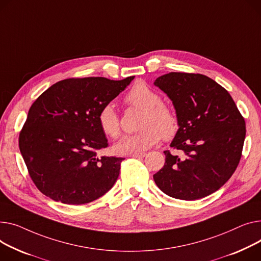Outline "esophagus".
I'll return each instance as SVG.
<instances>
[{
    "instance_id": "obj_1",
    "label": "esophagus",
    "mask_w": 261,
    "mask_h": 261,
    "mask_svg": "<svg viewBox=\"0 0 261 261\" xmlns=\"http://www.w3.org/2000/svg\"><path fill=\"white\" fill-rule=\"evenodd\" d=\"M146 155H147V153H136V154H131L130 156L134 159H143Z\"/></svg>"
}]
</instances>
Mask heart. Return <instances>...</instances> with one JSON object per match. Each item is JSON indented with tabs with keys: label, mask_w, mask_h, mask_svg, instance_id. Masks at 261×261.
<instances>
[{
	"label": "heart",
	"mask_w": 261,
	"mask_h": 261,
	"mask_svg": "<svg viewBox=\"0 0 261 261\" xmlns=\"http://www.w3.org/2000/svg\"><path fill=\"white\" fill-rule=\"evenodd\" d=\"M130 107L143 110L137 129L133 135H127L114 146L119 154L143 153L158 144L163 137L171 141L179 131L177 114L170 106L163 102L162 96L145 83H136L126 96ZM97 123L101 132L108 137H119L121 133L120 119L112 105L103 106L97 115Z\"/></svg>",
	"instance_id": "b5f03b06"
}]
</instances>
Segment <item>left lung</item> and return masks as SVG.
I'll use <instances>...</instances> for the list:
<instances>
[{"mask_svg":"<svg viewBox=\"0 0 261 261\" xmlns=\"http://www.w3.org/2000/svg\"><path fill=\"white\" fill-rule=\"evenodd\" d=\"M175 107L179 131L171 143L185 153L165 151L164 168L153 175L167 195L195 200L214 193L235 172L246 137V121L230 93L199 73L170 72L156 79Z\"/></svg>","mask_w":261,"mask_h":261,"instance_id":"1","label":"left lung"}]
</instances>
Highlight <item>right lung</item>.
I'll return each instance as SVG.
<instances>
[{
    "label": "right lung",
    "mask_w": 261,
    "mask_h": 261,
    "mask_svg": "<svg viewBox=\"0 0 261 261\" xmlns=\"http://www.w3.org/2000/svg\"><path fill=\"white\" fill-rule=\"evenodd\" d=\"M133 79H67L34 100L19 147L30 178L44 195L67 204H84L113 187L124 159L97 156V151L108 147L97 115Z\"/></svg>",
    "instance_id": "obj_1"
}]
</instances>
